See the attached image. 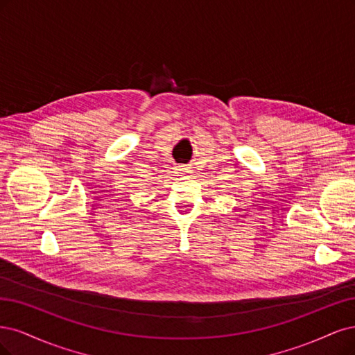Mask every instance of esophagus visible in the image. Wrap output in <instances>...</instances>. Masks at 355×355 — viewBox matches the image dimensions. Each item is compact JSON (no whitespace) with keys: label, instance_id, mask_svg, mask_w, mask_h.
I'll return each instance as SVG.
<instances>
[{"label":"esophagus","instance_id":"obj_1","mask_svg":"<svg viewBox=\"0 0 355 355\" xmlns=\"http://www.w3.org/2000/svg\"><path fill=\"white\" fill-rule=\"evenodd\" d=\"M181 171H182V173H184V174H189V173H190L189 168H186V166H184V168H181Z\"/></svg>","mask_w":355,"mask_h":355}]
</instances>
